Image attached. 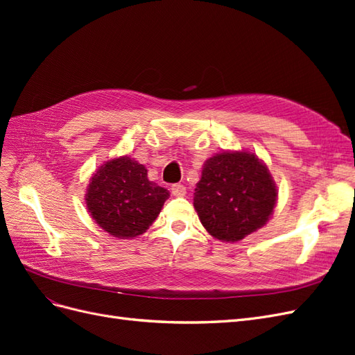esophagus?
Returning <instances> with one entry per match:
<instances>
[{
  "label": "esophagus",
  "instance_id": "34e87169",
  "mask_svg": "<svg viewBox=\"0 0 355 355\" xmlns=\"http://www.w3.org/2000/svg\"><path fill=\"white\" fill-rule=\"evenodd\" d=\"M170 189H171V194H173L175 197H184L187 194V188L184 185H180V184L171 185Z\"/></svg>",
  "mask_w": 355,
  "mask_h": 355
}]
</instances>
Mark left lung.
I'll use <instances>...</instances> for the list:
<instances>
[{
  "instance_id": "obj_1",
  "label": "left lung",
  "mask_w": 355,
  "mask_h": 355,
  "mask_svg": "<svg viewBox=\"0 0 355 355\" xmlns=\"http://www.w3.org/2000/svg\"><path fill=\"white\" fill-rule=\"evenodd\" d=\"M277 201L270 170L250 153H220L209 158L194 192L202 227L220 241H240L262 228Z\"/></svg>"
}]
</instances>
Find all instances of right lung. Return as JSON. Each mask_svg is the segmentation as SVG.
<instances>
[{"instance_id": "add662e5", "label": "right lung", "mask_w": 355, "mask_h": 355, "mask_svg": "<svg viewBox=\"0 0 355 355\" xmlns=\"http://www.w3.org/2000/svg\"><path fill=\"white\" fill-rule=\"evenodd\" d=\"M168 197L166 188L148 179L144 164L124 155L98 168L85 202L103 231L116 239H133L151 227Z\"/></svg>"}]
</instances>
